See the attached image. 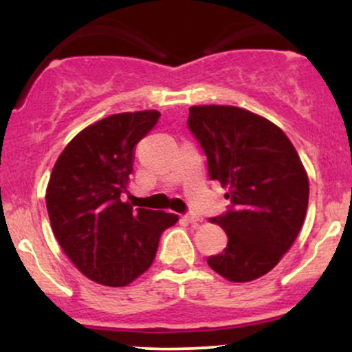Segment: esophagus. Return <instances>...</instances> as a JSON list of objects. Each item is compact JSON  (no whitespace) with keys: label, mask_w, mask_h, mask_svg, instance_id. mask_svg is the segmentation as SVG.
I'll return each instance as SVG.
<instances>
[{"label":"esophagus","mask_w":352,"mask_h":352,"mask_svg":"<svg viewBox=\"0 0 352 352\" xmlns=\"http://www.w3.org/2000/svg\"><path fill=\"white\" fill-rule=\"evenodd\" d=\"M184 220L188 221V223H197V221H201V217L197 215V213H185Z\"/></svg>","instance_id":"1"}]
</instances>
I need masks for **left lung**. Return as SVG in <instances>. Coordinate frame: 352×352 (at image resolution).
Instances as JSON below:
<instances>
[{
    "label": "left lung",
    "mask_w": 352,
    "mask_h": 352,
    "mask_svg": "<svg viewBox=\"0 0 352 352\" xmlns=\"http://www.w3.org/2000/svg\"><path fill=\"white\" fill-rule=\"evenodd\" d=\"M188 112L210 179L230 188L228 210L212 218L227 232V248L207 263L228 281H253L272 272L296 240L308 210V175L285 132L265 117L233 106Z\"/></svg>",
    "instance_id": "left-lung-1"
}]
</instances>
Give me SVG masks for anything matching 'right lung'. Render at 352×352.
Returning <instances> with one entry per match:
<instances>
[{"mask_svg": "<svg viewBox=\"0 0 352 352\" xmlns=\"http://www.w3.org/2000/svg\"><path fill=\"white\" fill-rule=\"evenodd\" d=\"M160 112L109 116L80 131L51 172L46 207L56 240L89 280L125 286L147 272L173 213L122 201L134 147L155 127Z\"/></svg>", "mask_w": 352, "mask_h": 352, "instance_id": "1", "label": "right lung"}]
</instances>
